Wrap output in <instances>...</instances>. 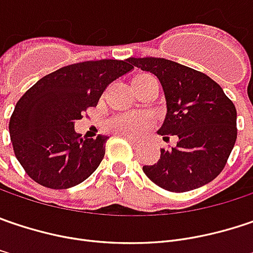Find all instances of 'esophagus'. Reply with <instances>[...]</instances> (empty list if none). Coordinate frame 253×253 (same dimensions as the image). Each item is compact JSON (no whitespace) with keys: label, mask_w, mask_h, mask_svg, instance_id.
Returning <instances> with one entry per match:
<instances>
[{"label":"esophagus","mask_w":253,"mask_h":253,"mask_svg":"<svg viewBox=\"0 0 253 253\" xmlns=\"http://www.w3.org/2000/svg\"><path fill=\"white\" fill-rule=\"evenodd\" d=\"M125 139L127 141H130L131 144H137L139 143V139H134V137H130V136H125Z\"/></svg>","instance_id":"obj_1"}]
</instances>
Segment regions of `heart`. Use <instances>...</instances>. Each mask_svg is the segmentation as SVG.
Wrapping results in <instances>:
<instances>
[{
    "mask_svg": "<svg viewBox=\"0 0 253 253\" xmlns=\"http://www.w3.org/2000/svg\"><path fill=\"white\" fill-rule=\"evenodd\" d=\"M150 120L141 113H126L113 117L107 123V128L119 136H136L149 126Z\"/></svg>",
    "mask_w": 253,
    "mask_h": 253,
    "instance_id": "heart-1",
    "label": "heart"
}]
</instances>
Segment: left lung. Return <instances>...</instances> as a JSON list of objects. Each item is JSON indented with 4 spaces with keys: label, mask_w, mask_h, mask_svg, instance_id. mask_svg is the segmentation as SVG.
Here are the masks:
<instances>
[{
    "label": "left lung",
    "mask_w": 253,
    "mask_h": 253,
    "mask_svg": "<svg viewBox=\"0 0 253 253\" xmlns=\"http://www.w3.org/2000/svg\"><path fill=\"white\" fill-rule=\"evenodd\" d=\"M128 63L159 79L168 112L157 133L177 136L174 147L160 149L155 165L143 166L146 176L169 192H189L212 182L236 141L233 103L211 77L176 61L131 57Z\"/></svg>",
    "instance_id": "1"
}]
</instances>
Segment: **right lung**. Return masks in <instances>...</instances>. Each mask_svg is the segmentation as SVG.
<instances>
[{
	"mask_svg": "<svg viewBox=\"0 0 253 253\" xmlns=\"http://www.w3.org/2000/svg\"><path fill=\"white\" fill-rule=\"evenodd\" d=\"M128 60L84 61L38 80L9 119L14 153L27 174L50 189L84 182L101 163L107 136L83 139L74 123L97 106L106 87L131 71Z\"/></svg>",
	"mask_w": 253,
	"mask_h": 253,
	"instance_id": "add662e5",
	"label": "right lung"
}]
</instances>
